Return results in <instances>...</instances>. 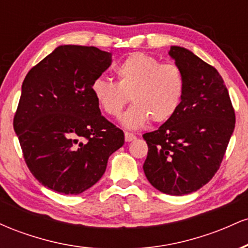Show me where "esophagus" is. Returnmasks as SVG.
<instances>
[{"label":"esophagus","mask_w":248,"mask_h":248,"mask_svg":"<svg viewBox=\"0 0 248 248\" xmlns=\"http://www.w3.org/2000/svg\"><path fill=\"white\" fill-rule=\"evenodd\" d=\"M124 140H126V142H132L133 140H135V135L132 133L126 132L124 133Z\"/></svg>","instance_id":"1"}]
</instances>
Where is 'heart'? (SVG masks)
<instances>
[{
	"instance_id": "heart-1",
	"label": "heart",
	"mask_w": 248,
	"mask_h": 248,
	"mask_svg": "<svg viewBox=\"0 0 248 248\" xmlns=\"http://www.w3.org/2000/svg\"><path fill=\"white\" fill-rule=\"evenodd\" d=\"M114 72L116 82L98 78L92 82L91 92L102 112L113 118L121 114L130 96L133 105L121 118L128 129H139L150 120L166 122L181 106L186 79L177 65L161 64L155 57L135 52Z\"/></svg>"
}]
</instances>
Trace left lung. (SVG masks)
I'll use <instances>...</instances> for the list:
<instances>
[{"mask_svg":"<svg viewBox=\"0 0 248 248\" xmlns=\"http://www.w3.org/2000/svg\"><path fill=\"white\" fill-rule=\"evenodd\" d=\"M186 90L181 106L157 130L146 133L143 171L158 191L183 196L197 191L217 172L235 124L229 91L211 65L186 47H170Z\"/></svg>","mask_w":248,"mask_h":248,"instance_id":"8db88e82","label":"left lung"}]
</instances>
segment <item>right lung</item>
Here are the masks:
<instances>
[{"instance_id": "obj_1", "label": "right lung", "mask_w": 248, "mask_h": 248, "mask_svg": "<svg viewBox=\"0 0 248 248\" xmlns=\"http://www.w3.org/2000/svg\"><path fill=\"white\" fill-rule=\"evenodd\" d=\"M110 58L94 46L61 45L25 77L14 129L28 168L47 189L86 191L124 146V132L101 115L91 92Z\"/></svg>"}]
</instances>
